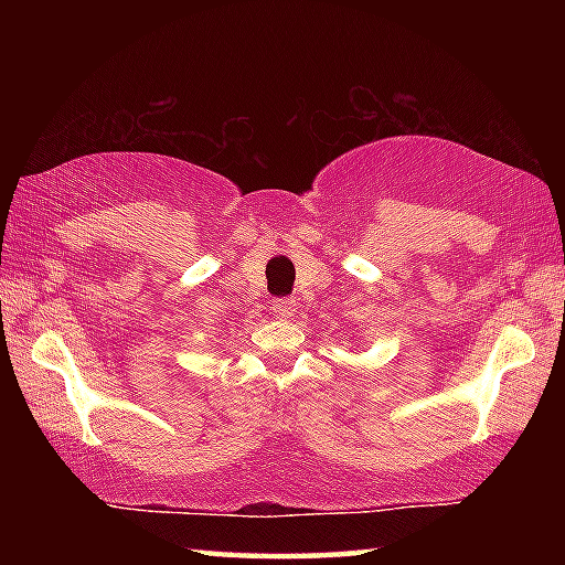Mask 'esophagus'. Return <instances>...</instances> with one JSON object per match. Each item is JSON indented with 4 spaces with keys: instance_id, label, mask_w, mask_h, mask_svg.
<instances>
[{
    "instance_id": "esophagus-1",
    "label": "esophagus",
    "mask_w": 565,
    "mask_h": 565,
    "mask_svg": "<svg viewBox=\"0 0 565 565\" xmlns=\"http://www.w3.org/2000/svg\"><path fill=\"white\" fill-rule=\"evenodd\" d=\"M294 309H296L294 299H274L271 301V311H274L276 319H289Z\"/></svg>"
}]
</instances>
